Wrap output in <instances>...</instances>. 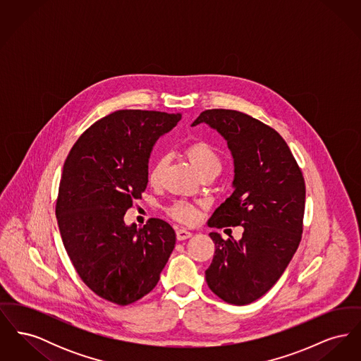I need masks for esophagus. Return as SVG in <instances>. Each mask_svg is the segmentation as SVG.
I'll use <instances>...</instances> for the list:
<instances>
[{"label": "esophagus", "instance_id": "34e87169", "mask_svg": "<svg viewBox=\"0 0 361 361\" xmlns=\"http://www.w3.org/2000/svg\"><path fill=\"white\" fill-rule=\"evenodd\" d=\"M176 235H177V240H188L192 237V233L187 230V228H177V231H176Z\"/></svg>", "mask_w": 361, "mask_h": 361}]
</instances>
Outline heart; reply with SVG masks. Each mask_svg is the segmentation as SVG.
<instances>
[{
  "label": "heart",
  "instance_id": "b5f03b06",
  "mask_svg": "<svg viewBox=\"0 0 361 361\" xmlns=\"http://www.w3.org/2000/svg\"><path fill=\"white\" fill-rule=\"evenodd\" d=\"M185 153L188 155L192 165L200 174L208 172L219 173L222 168L221 155L218 154V152L207 142L197 140V142L190 143L185 149ZM165 165H166L165 157H159L155 161L153 168L149 172L150 184L155 185L159 183V180L162 177V172L165 169ZM171 215L181 222H192L196 218V209L185 202H178V203L173 204L171 208Z\"/></svg>",
  "mask_w": 361,
  "mask_h": 361
}]
</instances>
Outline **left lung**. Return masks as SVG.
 I'll use <instances>...</instances> for the list:
<instances>
[{"mask_svg":"<svg viewBox=\"0 0 361 361\" xmlns=\"http://www.w3.org/2000/svg\"><path fill=\"white\" fill-rule=\"evenodd\" d=\"M202 123L224 137L234 161V192L208 226L243 228L238 240L209 233L215 255L207 284L224 302L243 306L275 286L299 246L305 178L288 145L269 126L231 109L204 111L192 126Z\"/></svg>","mask_w":361,"mask_h":361,"instance_id":"8db88e82","label":"left lung"}]
</instances>
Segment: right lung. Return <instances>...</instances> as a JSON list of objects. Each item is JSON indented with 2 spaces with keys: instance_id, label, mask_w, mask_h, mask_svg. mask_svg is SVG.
<instances>
[{
  "instance_id": "1",
  "label": "right lung",
  "mask_w": 361,
  "mask_h": 361,
  "mask_svg": "<svg viewBox=\"0 0 361 361\" xmlns=\"http://www.w3.org/2000/svg\"><path fill=\"white\" fill-rule=\"evenodd\" d=\"M180 114L116 111L90 126L63 165L56 219L70 259L86 286L127 306L157 286L176 245L172 226L152 218L126 224V211L149 181V158L158 137Z\"/></svg>"
}]
</instances>
